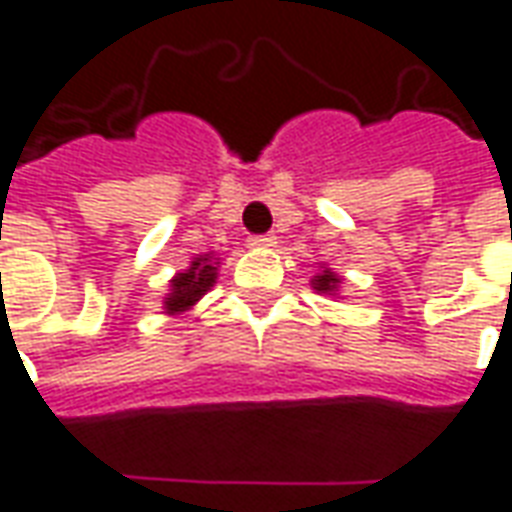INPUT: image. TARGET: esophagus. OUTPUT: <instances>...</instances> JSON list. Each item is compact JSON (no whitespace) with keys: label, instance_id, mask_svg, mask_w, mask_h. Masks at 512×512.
I'll use <instances>...</instances> for the list:
<instances>
[{"label":"esophagus","instance_id":"esophagus-1","mask_svg":"<svg viewBox=\"0 0 512 512\" xmlns=\"http://www.w3.org/2000/svg\"><path fill=\"white\" fill-rule=\"evenodd\" d=\"M250 248H275V234H259L248 239Z\"/></svg>","mask_w":512,"mask_h":512}]
</instances>
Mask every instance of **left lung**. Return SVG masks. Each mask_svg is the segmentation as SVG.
I'll list each match as a JSON object with an SVG mask.
<instances>
[{"label":"left lung","instance_id":"8db88e82","mask_svg":"<svg viewBox=\"0 0 512 512\" xmlns=\"http://www.w3.org/2000/svg\"><path fill=\"white\" fill-rule=\"evenodd\" d=\"M344 278L342 275H336L331 267H320V273L311 278V286H314V292L317 295H339V289H342Z\"/></svg>","mask_w":512,"mask_h":512}]
</instances>
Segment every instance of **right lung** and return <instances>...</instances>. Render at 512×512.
I'll return each instance as SVG.
<instances>
[{
  "instance_id": "1",
  "label": "right lung",
  "mask_w": 512,
  "mask_h": 512,
  "mask_svg": "<svg viewBox=\"0 0 512 512\" xmlns=\"http://www.w3.org/2000/svg\"><path fill=\"white\" fill-rule=\"evenodd\" d=\"M217 267H220V259L215 253H204V256H195L187 270L173 275L168 295L162 300L165 314L176 317V314L190 311L217 284Z\"/></svg>"
}]
</instances>
